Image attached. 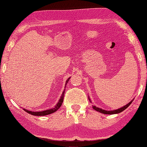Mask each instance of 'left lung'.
Segmentation results:
<instances>
[{"mask_svg": "<svg viewBox=\"0 0 147 147\" xmlns=\"http://www.w3.org/2000/svg\"><path fill=\"white\" fill-rule=\"evenodd\" d=\"M88 98H89V97H88ZM89 100H90V98H89ZM132 102H133V100H132V101H131L129 103H128L127 105H126L125 106H123V107H122V108H119V109H118V110H112V111H106V110H102V109H100V108H97V107H96V106H93V108L95 110L99 111V112H100V113H103V114H107V115L117 114V113H120V112L123 111V110H125L126 108L129 107V105H130L131 104V103H132Z\"/></svg>", "mask_w": 147, "mask_h": 147, "instance_id": "1", "label": "left lung"}]
</instances>
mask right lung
Segmentation results:
<instances>
[{
  "instance_id": "1",
  "label": "right lung",
  "mask_w": 147,
  "mask_h": 147,
  "mask_svg": "<svg viewBox=\"0 0 147 147\" xmlns=\"http://www.w3.org/2000/svg\"><path fill=\"white\" fill-rule=\"evenodd\" d=\"M69 79H70V78H69L67 81H66L65 84H67V82H69ZM64 92H65V90H64V92H63L62 95L61 97H60L59 102L57 103L55 106L54 108L50 109V110H45V111H37V112L28 111V110H25V109H24V111H27L28 113H29L30 115H35V116H44V115H47L53 113H54L55 111H56L57 110H58V109L60 107V106H61L62 102H63V100H64Z\"/></svg>"
}]
</instances>
